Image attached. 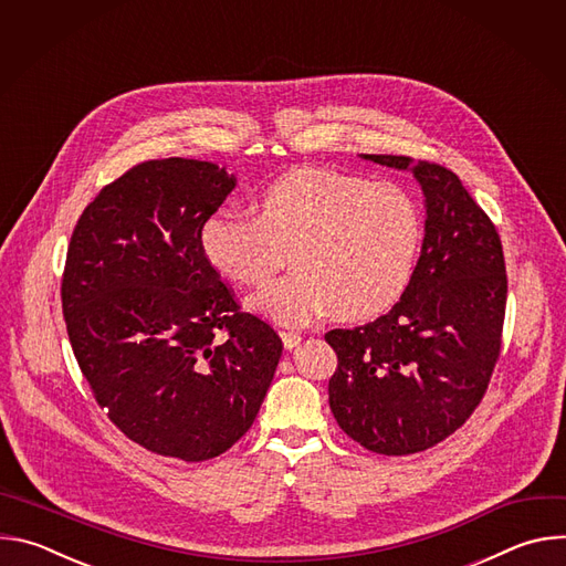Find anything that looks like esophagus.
Instances as JSON below:
<instances>
[{"label": "esophagus", "instance_id": "obj_1", "mask_svg": "<svg viewBox=\"0 0 566 566\" xmlns=\"http://www.w3.org/2000/svg\"><path fill=\"white\" fill-rule=\"evenodd\" d=\"M280 338H282L286 349H295L300 345V340H302V336L297 332H280Z\"/></svg>", "mask_w": 566, "mask_h": 566}]
</instances>
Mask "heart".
Listing matches in <instances>:
<instances>
[{
  "instance_id": "obj_1",
  "label": "heart",
  "mask_w": 566,
  "mask_h": 566,
  "mask_svg": "<svg viewBox=\"0 0 566 566\" xmlns=\"http://www.w3.org/2000/svg\"><path fill=\"white\" fill-rule=\"evenodd\" d=\"M253 210L212 212L201 253L228 282L253 286L289 249L295 271L249 297V308L286 327L327 311L349 322L385 313L406 293L426 239L423 208L408 188L327 168L275 177Z\"/></svg>"
}]
</instances>
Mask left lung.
I'll return each mask as SVG.
<instances>
[{"instance_id":"obj_1","label":"left lung","mask_w":566,"mask_h":566,"mask_svg":"<svg viewBox=\"0 0 566 566\" xmlns=\"http://www.w3.org/2000/svg\"><path fill=\"white\" fill-rule=\"evenodd\" d=\"M410 170L426 197V239L400 300L365 327L334 329L329 406L378 454H415L474 412L502 349L506 264L500 234L459 177L410 156L360 154Z\"/></svg>"}]
</instances>
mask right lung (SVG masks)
<instances>
[{"label":"right lung","mask_w":566,"mask_h":566,"mask_svg":"<svg viewBox=\"0 0 566 566\" xmlns=\"http://www.w3.org/2000/svg\"><path fill=\"white\" fill-rule=\"evenodd\" d=\"M237 179L210 160L134 166L80 214L62 313L98 406L149 452L206 461L249 432L282 356L201 253Z\"/></svg>","instance_id":"right-lung-1"}]
</instances>
